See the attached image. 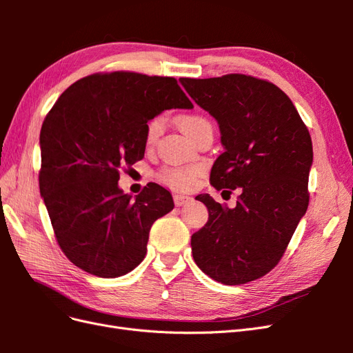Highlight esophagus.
<instances>
[{
    "mask_svg": "<svg viewBox=\"0 0 353 353\" xmlns=\"http://www.w3.org/2000/svg\"><path fill=\"white\" fill-rule=\"evenodd\" d=\"M190 201H191V197H188V196H183V194H175L174 196V203L176 206H184Z\"/></svg>",
    "mask_w": 353,
    "mask_h": 353,
    "instance_id": "1",
    "label": "esophagus"
}]
</instances>
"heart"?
Instances as JSON below:
<instances>
[{"label": "heart", "mask_w": 353, "mask_h": 353, "mask_svg": "<svg viewBox=\"0 0 353 353\" xmlns=\"http://www.w3.org/2000/svg\"><path fill=\"white\" fill-rule=\"evenodd\" d=\"M166 121L163 116H156L147 123L145 128V144L154 145L159 140V137L162 135L165 130ZM179 126L187 135H190L193 140L206 130H212V123L205 116L199 113H190L179 117ZM201 172L200 166H184V168H166L160 170L157 174V178L162 184L166 187L176 190V191H185L193 187L196 183L197 176Z\"/></svg>", "instance_id": "heart-1"}]
</instances>
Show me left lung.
Instances as JSON below:
<instances>
[{"mask_svg": "<svg viewBox=\"0 0 353 353\" xmlns=\"http://www.w3.org/2000/svg\"><path fill=\"white\" fill-rule=\"evenodd\" d=\"M185 91L219 123L225 150L210 170L216 190L241 187L237 206L197 196L209 210L191 236L199 268L218 283L245 284L280 262L309 205L312 140L294 104L276 85L243 73L181 78Z\"/></svg>", "mask_w": 353, "mask_h": 353, "instance_id": "obj_1", "label": "left lung"}]
</instances>
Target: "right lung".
<instances>
[{
	"instance_id": "obj_1",
	"label": "right lung",
	"mask_w": 353,
	"mask_h": 353,
	"mask_svg": "<svg viewBox=\"0 0 353 353\" xmlns=\"http://www.w3.org/2000/svg\"><path fill=\"white\" fill-rule=\"evenodd\" d=\"M193 103L169 77L117 70L88 74L63 92L41 128L39 191L56 240L85 272L116 279L147 253L153 222L174 209L152 183L134 200L121 169L144 157L147 122Z\"/></svg>"
}]
</instances>
